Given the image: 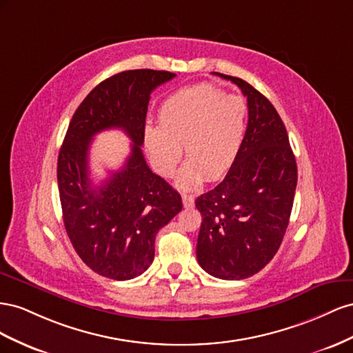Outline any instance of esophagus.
Returning <instances> with one entry per match:
<instances>
[{"label":"esophagus","instance_id":"34e87169","mask_svg":"<svg viewBox=\"0 0 353 353\" xmlns=\"http://www.w3.org/2000/svg\"><path fill=\"white\" fill-rule=\"evenodd\" d=\"M182 201H183V207L185 208H189V207H192L194 205V196L192 195H186V194H183L182 195Z\"/></svg>","mask_w":353,"mask_h":353}]
</instances>
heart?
I'll return each instance as SVG.
<instances>
[{
	"label": "heart",
	"mask_w": 353,
	"mask_h": 353,
	"mask_svg": "<svg viewBox=\"0 0 353 353\" xmlns=\"http://www.w3.org/2000/svg\"><path fill=\"white\" fill-rule=\"evenodd\" d=\"M248 106L239 96H226L213 84L186 87L171 94L158 110V124L146 125L145 148L161 176L174 173L182 155L188 161L177 186L194 189L217 180L232 167L247 132Z\"/></svg>",
	"instance_id": "obj_1"
}]
</instances>
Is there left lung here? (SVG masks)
<instances>
[{
	"instance_id": "left-lung-1",
	"label": "left lung",
	"mask_w": 353,
	"mask_h": 353,
	"mask_svg": "<svg viewBox=\"0 0 353 353\" xmlns=\"http://www.w3.org/2000/svg\"><path fill=\"white\" fill-rule=\"evenodd\" d=\"M216 75L236 84L247 97L248 124L223 182L195 201L203 214L196 259L216 278L245 279L263 269L283 243L297 164L274 105L244 79Z\"/></svg>"
}]
</instances>
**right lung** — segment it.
Listing matches in <instances>:
<instances>
[{
    "label": "right lung",
    "mask_w": 353,
    "mask_h": 353,
    "mask_svg": "<svg viewBox=\"0 0 353 353\" xmlns=\"http://www.w3.org/2000/svg\"><path fill=\"white\" fill-rule=\"evenodd\" d=\"M167 70H124L96 85L70 119L57 159L66 234L96 274L125 281L150 266L155 236L180 210L182 198L148 167L142 146L150 93L174 78ZM119 128L134 145L123 168L100 187L88 174V150L103 129Z\"/></svg>",
    "instance_id": "obj_1"
}]
</instances>
